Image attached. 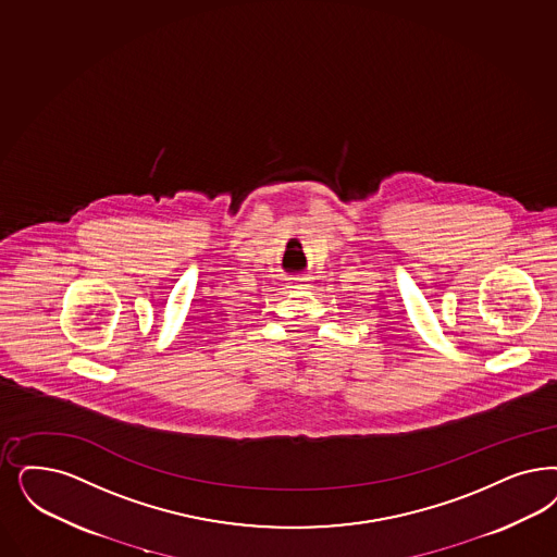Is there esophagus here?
I'll list each match as a JSON object with an SVG mask.
<instances>
[{"label":"esophagus","mask_w":557,"mask_h":557,"mask_svg":"<svg viewBox=\"0 0 557 557\" xmlns=\"http://www.w3.org/2000/svg\"><path fill=\"white\" fill-rule=\"evenodd\" d=\"M289 280H292L289 288L294 289H308L310 288V282H312V277L308 273H298V275L289 277Z\"/></svg>","instance_id":"obj_1"}]
</instances>
